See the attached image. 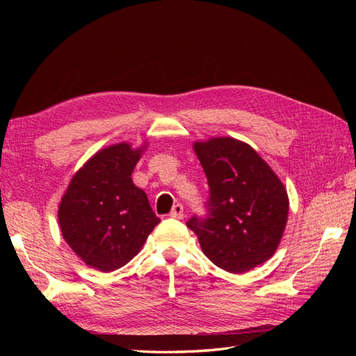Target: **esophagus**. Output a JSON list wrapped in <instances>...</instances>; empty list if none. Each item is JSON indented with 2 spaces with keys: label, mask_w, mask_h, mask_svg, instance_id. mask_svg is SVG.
<instances>
[{
  "label": "esophagus",
  "mask_w": 356,
  "mask_h": 356,
  "mask_svg": "<svg viewBox=\"0 0 356 356\" xmlns=\"http://www.w3.org/2000/svg\"><path fill=\"white\" fill-rule=\"evenodd\" d=\"M169 217L170 218H175V220H182V217H184V208H182V204L177 203L175 207L172 208Z\"/></svg>",
  "instance_id": "34e87169"
}]
</instances>
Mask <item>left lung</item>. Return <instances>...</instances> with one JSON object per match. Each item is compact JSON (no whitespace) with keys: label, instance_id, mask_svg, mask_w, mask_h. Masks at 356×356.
I'll return each instance as SVG.
<instances>
[{"label":"left lung","instance_id":"obj_1","mask_svg":"<svg viewBox=\"0 0 356 356\" xmlns=\"http://www.w3.org/2000/svg\"><path fill=\"white\" fill-rule=\"evenodd\" d=\"M208 178L204 217L187 227L203 254L230 273L263 264L277 250L288 220V195L281 179L252 147L233 138L193 145Z\"/></svg>","mask_w":356,"mask_h":356}]
</instances>
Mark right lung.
<instances>
[{
	"label": "right lung",
	"mask_w": 356,
	"mask_h": 356,
	"mask_svg": "<svg viewBox=\"0 0 356 356\" xmlns=\"http://www.w3.org/2000/svg\"><path fill=\"white\" fill-rule=\"evenodd\" d=\"M144 147L114 144L92 156L63 195L58 220L63 239L81 260L113 272L139 252L160 222L145 191L131 178Z\"/></svg>",
	"instance_id": "1"
}]
</instances>
